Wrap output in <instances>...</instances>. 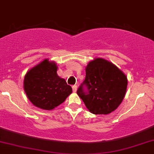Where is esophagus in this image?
Here are the masks:
<instances>
[{
    "mask_svg": "<svg viewBox=\"0 0 154 154\" xmlns=\"http://www.w3.org/2000/svg\"><path fill=\"white\" fill-rule=\"evenodd\" d=\"M72 90H73V92H76V90H77V85H73V86H72Z\"/></svg>",
    "mask_w": 154,
    "mask_h": 154,
    "instance_id": "obj_1",
    "label": "esophagus"
}]
</instances>
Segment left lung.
<instances>
[{"label":"left lung","instance_id":"left-lung-1","mask_svg":"<svg viewBox=\"0 0 154 154\" xmlns=\"http://www.w3.org/2000/svg\"><path fill=\"white\" fill-rule=\"evenodd\" d=\"M128 85L126 75L112 63L96 58L86 67L85 79L77 90L93 114H109L119 106Z\"/></svg>","mask_w":154,"mask_h":154}]
</instances>
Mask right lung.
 <instances>
[{
  "mask_svg": "<svg viewBox=\"0 0 154 154\" xmlns=\"http://www.w3.org/2000/svg\"><path fill=\"white\" fill-rule=\"evenodd\" d=\"M57 66L45 59L26 74L25 93L29 101L44 110H53L65 101L72 88L57 75Z\"/></svg>",
  "mask_w": 154,
  "mask_h": 154,
  "instance_id": "add662e5",
  "label": "right lung"
}]
</instances>
